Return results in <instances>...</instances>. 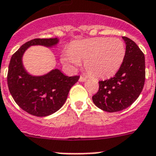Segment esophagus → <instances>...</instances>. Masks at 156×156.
<instances>
[{
  "label": "esophagus",
  "mask_w": 156,
  "mask_h": 156,
  "mask_svg": "<svg viewBox=\"0 0 156 156\" xmlns=\"http://www.w3.org/2000/svg\"><path fill=\"white\" fill-rule=\"evenodd\" d=\"M79 81H80V82H86V78H85V77H83V76H80Z\"/></svg>",
  "instance_id": "obj_1"
}]
</instances>
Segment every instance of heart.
<instances>
[{"label":"heart","instance_id":"obj_1","mask_svg":"<svg viewBox=\"0 0 156 156\" xmlns=\"http://www.w3.org/2000/svg\"><path fill=\"white\" fill-rule=\"evenodd\" d=\"M126 47L116 37H94L73 43L69 51L62 55V62L76 68L84 61V67L93 77L105 78L113 75L121 67L125 59Z\"/></svg>","mask_w":156,"mask_h":156}]
</instances>
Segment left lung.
Instances as JSON below:
<instances>
[{
    "label": "left lung",
    "mask_w": 156,
    "mask_h": 156,
    "mask_svg": "<svg viewBox=\"0 0 156 156\" xmlns=\"http://www.w3.org/2000/svg\"><path fill=\"white\" fill-rule=\"evenodd\" d=\"M126 55L121 67L110 79L99 82V90L93 97L95 105L108 112L129 107L140 96L145 80V59L137 44L122 37Z\"/></svg>",
    "instance_id": "8db88e82"
}]
</instances>
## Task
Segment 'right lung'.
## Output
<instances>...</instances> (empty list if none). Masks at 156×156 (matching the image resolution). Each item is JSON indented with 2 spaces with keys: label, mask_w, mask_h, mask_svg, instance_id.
<instances>
[{
  "label": "right lung",
  "mask_w": 156,
  "mask_h": 156,
  "mask_svg": "<svg viewBox=\"0 0 156 156\" xmlns=\"http://www.w3.org/2000/svg\"><path fill=\"white\" fill-rule=\"evenodd\" d=\"M59 42L57 37L33 39L23 44L11 58L7 78L9 91L16 104L32 115L44 117L59 110L70 88L79 79V76H66L59 69L43 75H33L24 67L23 56L30 47L52 48Z\"/></svg>",
  "instance_id": "add662e5"
}]
</instances>
